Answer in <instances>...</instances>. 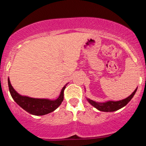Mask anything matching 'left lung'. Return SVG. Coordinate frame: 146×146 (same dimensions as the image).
<instances>
[{
  "instance_id": "8db88e82",
  "label": "left lung",
  "mask_w": 146,
  "mask_h": 146,
  "mask_svg": "<svg viewBox=\"0 0 146 146\" xmlns=\"http://www.w3.org/2000/svg\"><path fill=\"white\" fill-rule=\"evenodd\" d=\"M136 91L137 88L128 97L125 98V99H123V100L116 101V102H114V101H108V102H103V103H99V102H96L89 99H87V101L89 102L90 104H92L94 107L97 109L99 111L104 112L115 111L119 110V109H121L123 106H125L131 100V99L133 97Z\"/></svg>"
}]
</instances>
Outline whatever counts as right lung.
<instances>
[{
    "label": "right lung",
    "instance_id": "add662e5",
    "mask_svg": "<svg viewBox=\"0 0 146 146\" xmlns=\"http://www.w3.org/2000/svg\"><path fill=\"white\" fill-rule=\"evenodd\" d=\"M8 87L11 96L15 102L25 111L30 114L35 116H42L54 111L60 106L64 99V90L65 89V84L62 89L59 97L55 100H50L48 99H35L28 97L19 94L11 85L9 78L8 79Z\"/></svg>",
    "mask_w": 146,
    "mask_h": 146
}]
</instances>
